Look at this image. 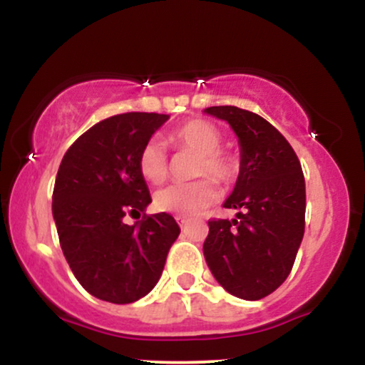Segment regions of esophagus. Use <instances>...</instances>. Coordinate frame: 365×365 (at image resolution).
<instances>
[{"label":"esophagus","instance_id":"esophagus-1","mask_svg":"<svg viewBox=\"0 0 365 365\" xmlns=\"http://www.w3.org/2000/svg\"><path fill=\"white\" fill-rule=\"evenodd\" d=\"M177 221H178V225H180V228H185L187 226V217H183V216H177Z\"/></svg>","mask_w":365,"mask_h":365}]
</instances>
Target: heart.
Instances as JSON below:
<instances>
[{
    "mask_svg": "<svg viewBox=\"0 0 365 365\" xmlns=\"http://www.w3.org/2000/svg\"><path fill=\"white\" fill-rule=\"evenodd\" d=\"M170 140L177 148L195 150L199 156L195 161V177H211L220 185L235 182L240 161L235 154L220 148L223 135L211 121L188 120L170 133ZM137 168L140 177L149 183H161L166 178L168 159L161 142L150 139L142 145L137 156ZM212 180L199 178L190 183H171L163 187L154 194V206L158 211L194 216L216 202L217 190Z\"/></svg>",
    "mask_w": 365,
    "mask_h": 365,
    "instance_id": "b5f03b06",
    "label": "heart"
}]
</instances>
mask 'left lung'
Wrapping results in <instances>:
<instances>
[{
	"label": "left lung",
	"instance_id": "1",
	"mask_svg": "<svg viewBox=\"0 0 365 365\" xmlns=\"http://www.w3.org/2000/svg\"><path fill=\"white\" fill-rule=\"evenodd\" d=\"M240 142V173L225 207L237 220H211L204 257L217 283L244 300L273 293L290 274L305 230V180L295 150L269 121L237 106H211Z\"/></svg>",
	"mask_w": 365,
	"mask_h": 365
}]
</instances>
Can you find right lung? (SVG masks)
<instances>
[{
	"mask_svg": "<svg viewBox=\"0 0 365 365\" xmlns=\"http://www.w3.org/2000/svg\"><path fill=\"white\" fill-rule=\"evenodd\" d=\"M123 113L99 121L70 145L58 168L53 217L70 269L91 295L132 304L156 287L180 235L168 212L145 215L149 188L137 168L142 145L168 120ZM127 214H142L127 225Z\"/></svg>",
	"mask_w": 365,
	"mask_h": 365,
	"instance_id": "1",
	"label": "right lung"
}]
</instances>
